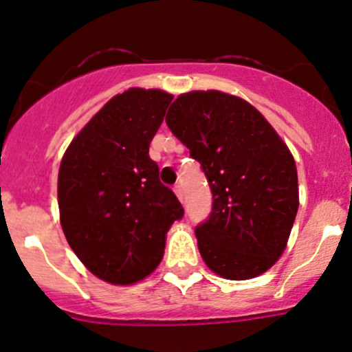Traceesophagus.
<instances>
[{
  "label": "esophagus",
  "mask_w": 352,
  "mask_h": 352,
  "mask_svg": "<svg viewBox=\"0 0 352 352\" xmlns=\"http://www.w3.org/2000/svg\"><path fill=\"white\" fill-rule=\"evenodd\" d=\"M173 190H175V194H177V197H179V201L184 202V188H182V186H175V188H173Z\"/></svg>",
  "instance_id": "34e87169"
}]
</instances>
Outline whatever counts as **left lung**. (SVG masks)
I'll list each match as a JSON object with an SVG mask.
<instances>
[{
    "label": "left lung",
    "instance_id": "left-lung-1",
    "mask_svg": "<svg viewBox=\"0 0 352 352\" xmlns=\"http://www.w3.org/2000/svg\"><path fill=\"white\" fill-rule=\"evenodd\" d=\"M165 121L212 192L209 217L195 228L202 260L228 280L265 273L282 256L298 210L290 150L260 111L226 92L179 96Z\"/></svg>",
    "mask_w": 352,
    "mask_h": 352
}]
</instances>
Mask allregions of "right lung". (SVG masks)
Instances as JSON below:
<instances>
[{"label": "right lung", "mask_w": 352, "mask_h": 352, "mask_svg": "<svg viewBox=\"0 0 352 352\" xmlns=\"http://www.w3.org/2000/svg\"><path fill=\"white\" fill-rule=\"evenodd\" d=\"M173 96L133 87L114 96L72 140L58 170L67 243L104 282L129 285L164 258L165 234L184 207L148 155Z\"/></svg>", "instance_id": "1"}]
</instances>
